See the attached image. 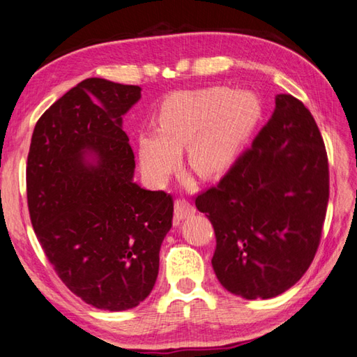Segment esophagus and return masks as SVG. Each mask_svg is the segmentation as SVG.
<instances>
[{
  "mask_svg": "<svg viewBox=\"0 0 357 357\" xmlns=\"http://www.w3.org/2000/svg\"><path fill=\"white\" fill-rule=\"evenodd\" d=\"M195 212H197V208H195L188 201L185 199L174 201V218L176 220H184L187 216L193 215Z\"/></svg>",
  "mask_w": 357,
  "mask_h": 357,
  "instance_id": "34e87169",
  "label": "esophagus"
}]
</instances>
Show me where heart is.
Wrapping results in <instances>:
<instances>
[{"mask_svg": "<svg viewBox=\"0 0 357 357\" xmlns=\"http://www.w3.org/2000/svg\"><path fill=\"white\" fill-rule=\"evenodd\" d=\"M260 114V102L248 91L213 86L173 94L159 109V132L139 136L142 170L155 184H164L179 164V150L187 146L188 167L198 176L225 174Z\"/></svg>", "mask_w": 357, "mask_h": 357, "instance_id": "b5f03b06", "label": "heart"}]
</instances>
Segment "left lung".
Segmentation results:
<instances>
[{
  "label": "left lung",
  "mask_w": 357,
  "mask_h": 357,
  "mask_svg": "<svg viewBox=\"0 0 357 357\" xmlns=\"http://www.w3.org/2000/svg\"><path fill=\"white\" fill-rule=\"evenodd\" d=\"M330 198L322 135L291 94L215 187L195 204L211 220L220 283L248 300L272 298L294 286L317 252Z\"/></svg>",
  "instance_id": "1"
}]
</instances>
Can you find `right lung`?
Wrapping results in <instances>:
<instances>
[{"label":"right lung","mask_w":357,"mask_h":357,"mask_svg":"<svg viewBox=\"0 0 357 357\" xmlns=\"http://www.w3.org/2000/svg\"><path fill=\"white\" fill-rule=\"evenodd\" d=\"M141 88L86 79L45 111L27 156V206L47 260L94 308L125 311L149 297L173 198L139 187L122 116Z\"/></svg>","instance_id":"right-lung-1"}]
</instances>
